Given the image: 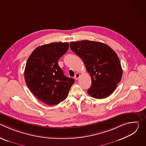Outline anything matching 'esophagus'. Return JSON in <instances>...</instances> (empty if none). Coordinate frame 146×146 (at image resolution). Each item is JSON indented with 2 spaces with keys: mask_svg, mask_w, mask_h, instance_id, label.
<instances>
[{
  "mask_svg": "<svg viewBox=\"0 0 146 146\" xmlns=\"http://www.w3.org/2000/svg\"><path fill=\"white\" fill-rule=\"evenodd\" d=\"M80 75L79 73H76L75 76H74V78H75L76 80H77L78 79V78L80 77Z\"/></svg>",
  "mask_w": 146,
  "mask_h": 146,
  "instance_id": "34e87169",
  "label": "esophagus"
}]
</instances>
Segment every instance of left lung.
<instances>
[{
	"instance_id": "obj_1",
	"label": "left lung",
	"mask_w": 146,
	"mask_h": 146,
	"mask_svg": "<svg viewBox=\"0 0 146 146\" xmlns=\"http://www.w3.org/2000/svg\"><path fill=\"white\" fill-rule=\"evenodd\" d=\"M70 48L84 62L92 79L88 94L96 99L105 98L115 90L122 76L120 60L109 46L98 41H72Z\"/></svg>"
}]
</instances>
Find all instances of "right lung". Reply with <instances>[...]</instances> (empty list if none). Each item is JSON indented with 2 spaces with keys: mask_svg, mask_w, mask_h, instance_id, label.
I'll return each mask as SVG.
<instances>
[{
  "mask_svg": "<svg viewBox=\"0 0 146 146\" xmlns=\"http://www.w3.org/2000/svg\"><path fill=\"white\" fill-rule=\"evenodd\" d=\"M69 43H51L36 48L31 54L24 71L25 82L33 94L48 105L64 100L74 80L65 76L58 65L59 59Z\"/></svg>",
  "mask_w": 146,
  "mask_h": 146,
  "instance_id": "add662e5",
  "label": "right lung"
}]
</instances>
